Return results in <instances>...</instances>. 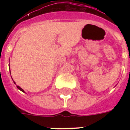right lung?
Segmentation results:
<instances>
[{
	"instance_id": "1",
	"label": "right lung",
	"mask_w": 130,
	"mask_h": 130,
	"mask_svg": "<svg viewBox=\"0 0 130 130\" xmlns=\"http://www.w3.org/2000/svg\"><path fill=\"white\" fill-rule=\"evenodd\" d=\"M13 82H14V84H15V82H14V81H13ZM17 88H18V89H19V90H21V91H22L23 92H24V90H23V89L21 88H20V87H19V86H17Z\"/></svg>"
}]
</instances>
